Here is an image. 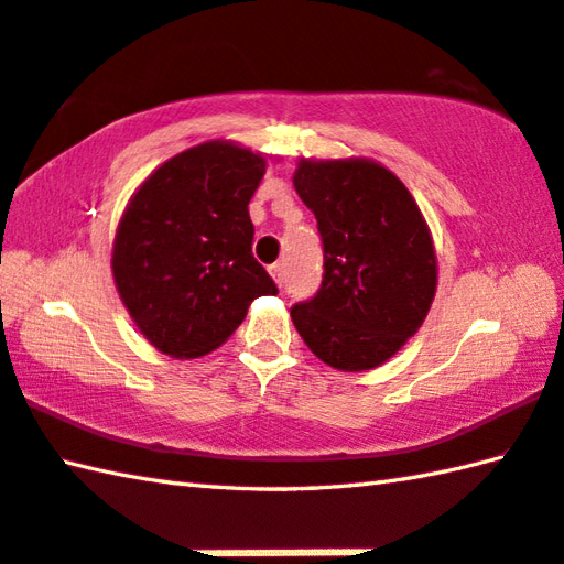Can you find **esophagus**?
<instances>
[{
	"mask_svg": "<svg viewBox=\"0 0 564 564\" xmlns=\"http://www.w3.org/2000/svg\"><path fill=\"white\" fill-rule=\"evenodd\" d=\"M270 274H272V280H274V282L282 284V264H280V262L270 264Z\"/></svg>",
	"mask_w": 564,
	"mask_h": 564,
	"instance_id": "obj_1",
	"label": "esophagus"
}]
</instances>
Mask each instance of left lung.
Returning a JSON list of instances; mask_svg holds the SVG:
<instances>
[{
	"instance_id": "obj_1",
	"label": "left lung",
	"mask_w": 564,
	"mask_h": 564,
	"mask_svg": "<svg viewBox=\"0 0 564 564\" xmlns=\"http://www.w3.org/2000/svg\"><path fill=\"white\" fill-rule=\"evenodd\" d=\"M324 242L314 300L292 306L312 354L344 373L386 364L417 334L437 292V252L400 178L366 156L300 159L292 176Z\"/></svg>"
}]
</instances>
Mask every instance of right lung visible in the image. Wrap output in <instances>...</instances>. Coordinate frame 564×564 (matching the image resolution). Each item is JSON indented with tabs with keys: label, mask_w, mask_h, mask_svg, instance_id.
<instances>
[{
	"label": "right lung",
	"mask_w": 564,
	"mask_h": 564,
	"mask_svg": "<svg viewBox=\"0 0 564 564\" xmlns=\"http://www.w3.org/2000/svg\"><path fill=\"white\" fill-rule=\"evenodd\" d=\"M268 159L210 140L166 159L117 223L112 278L132 322L156 350L198 358L226 344L252 300L278 294L252 258L248 204Z\"/></svg>",
	"instance_id": "right-lung-1"
}]
</instances>
